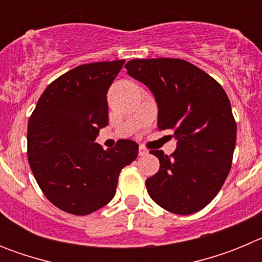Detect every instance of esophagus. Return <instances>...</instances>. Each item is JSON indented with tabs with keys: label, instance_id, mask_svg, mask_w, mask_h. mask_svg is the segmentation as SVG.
<instances>
[{
	"label": "esophagus",
	"instance_id": "34e87169",
	"mask_svg": "<svg viewBox=\"0 0 262 262\" xmlns=\"http://www.w3.org/2000/svg\"><path fill=\"white\" fill-rule=\"evenodd\" d=\"M148 149L144 147H139V156H147Z\"/></svg>",
	"mask_w": 262,
	"mask_h": 262
}]
</instances>
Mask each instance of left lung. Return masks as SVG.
Listing matches in <instances>:
<instances>
[{
    "instance_id": "1",
    "label": "left lung",
    "mask_w": 262,
    "mask_h": 262,
    "mask_svg": "<svg viewBox=\"0 0 262 262\" xmlns=\"http://www.w3.org/2000/svg\"><path fill=\"white\" fill-rule=\"evenodd\" d=\"M127 73L154 93L160 129H172L177 148L159 159V172L147 178L152 200L169 212L189 215L209 205L232 165L236 122L221 84L181 59H134Z\"/></svg>"
}]
</instances>
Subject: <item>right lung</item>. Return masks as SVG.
I'll use <instances>...</instances> for the list:
<instances>
[{"instance_id":"1","label":"right lung","mask_w":262,"mask_h":262,"mask_svg":"<svg viewBox=\"0 0 262 262\" xmlns=\"http://www.w3.org/2000/svg\"><path fill=\"white\" fill-rule=\"evenodd\" d=\"M124 60L82 64L52 81L27 127V157L51 203L88 215L115 195L120 170L138 157L139 145L122 139L105 151L94 143L108 123L107 90Z\"/></svg>"}]
</instances>
